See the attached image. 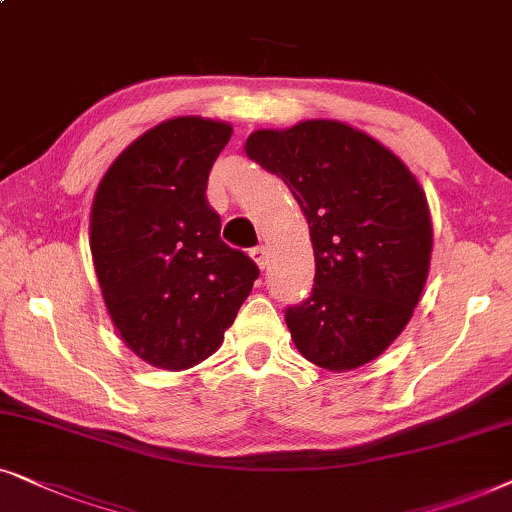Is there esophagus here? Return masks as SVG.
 Instances as JSON below:
<instances>
[{"label": "esophagus", "mask_w": 512, "mask_h": 512, "mask_svg": "<svg viewBox=\"0 0 512 512\" xmlns=\"http://www.w3.org/2000/svg\"><path fill=\"white\" fill-rule=\"evenodd\" d=\"M250 257L257 262V267L260 269H264L269 264V252L264 245H255V248H250Z\"/></svg>", "instance_id": "1"}]
</instances>
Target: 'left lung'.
Here are the masks:
<instances>
[{
    "label": "left lung",
    "mask_w": 512,
    "mask_h": 512,
    "mask_svg": "<svg viewBox=\"0 0 512 512\" xmlns=\"http://www.w3.org/2000/svg\"><path fill=\"white\" fill-rule=\"evenodd\" d=\"M245 154L281 177L309 222L316 276L285 309L292 342L332 372L370 363L410 323L428 276L433 229L419 182L342 121L255 131Z\"/></svg>",
    "instance_id": "8db88e82"
}]
</instances>
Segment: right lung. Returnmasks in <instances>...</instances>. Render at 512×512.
<instances>
[{
    "label": "right lung",
    "mask_w": 512,
    "mask_h": 512,
    "mask_svg": "<svg viewBox=\"0 0 512 512\" xmlns=\"http://www.w3.org/2000/svg\"><path fill=\"white\" fill-rule=\"evenodd\" d=\"M229 138L222 121H163L119 154L93 199L91 252L109 316L128 349L163 370L213 356L260 276L222 241L206 196Z\"/></svg>",
    "instance_id": "obj_1"
}]
</instances>
